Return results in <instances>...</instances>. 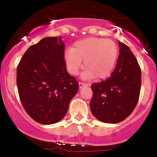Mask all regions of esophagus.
<instances>
[{
  "instance_id": "34e87169",
  "label": "esophagus",
  "mask_w": 157,
  "mask_h": 157,
  "mask_svg": "<svg viewBox=\"0 0 157 157\" xmlns=\"http://www.w3.org/2000/svg\"><path fill=\"white\" fill-rule=\"evenodd\" d=\"M88 84H86V83H79V88L82 89L83 87H84V86H87Z\"/></svg>"
}]
</instances>
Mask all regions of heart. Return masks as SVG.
Listing matches in <instances>:
<instances>
[{"mask_svg":"<svg viewBox=\"0 0 157 157\" xmlns=\"http://www.w3.org/2000/svg\"><path fill=\"white\" fill-rule=\"evenodd\" d=\"M118 49L110 39L89 37L80 39L64 53V61L67 71L77 75L80 69L86 68L83 76L86 78L99 80L109 77L116 64Z\"/></svg>","mask_w":157,"mask_h":157,"instance_id":"obj_1","label":"heart"}]
</instances>
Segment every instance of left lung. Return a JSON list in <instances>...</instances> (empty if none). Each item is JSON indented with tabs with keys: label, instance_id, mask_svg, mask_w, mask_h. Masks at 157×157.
I'll use <instances>...</instances> for the list:
<instances>
[{
	"label": "left lung",
	"instance_id": "obj_1",
	"mask_svg": "<svg viewBox=\"0 0 157 157\" xmlns=\"http://www.w3.org/2000/svg\"><path fill=\"white\" fill-rule=\"evenodd\" d=\"M119 55L112 75L107 80L91 86L92 114L104 123L122 121L134 111L138 102L141 71L134 54L118 42Z\"/></svg>",
	"mask_w": 157,
	"mask_h": 157
}]
</instances>
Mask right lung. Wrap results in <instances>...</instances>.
Returning a JSON list of instances; mask_svg holds the SVG:
<instances>
[{
  "label": "right lung",
  "mask_w": 157,
  "mask_h": 157,
  "mask_svg": "<svg viewBox=\"0 0 157 157\" xmlns=\"http://www.w3.org/2000/svg\"><path fill=\"white\" fill-rule=\"evenodd\" d=\"M64 42L45 37L31 45L17 70V85L23 108L37 122L52 124L61 121L79 89L64 61Z\"/></svg>",
  "instance_id": "right-lung-1"
}]
</instances>
